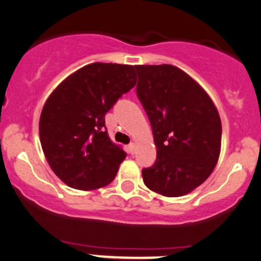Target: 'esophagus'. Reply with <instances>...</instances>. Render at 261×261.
Returning <instances> with one entry per match:
<instances>
[{"instance_id":"1","label":"esophagus","mask_w":261,"mask_h":261,"mask_svg":"<svg viewBox=\"0 0 261 261\" xmlns=\"http://www.w3.org/2000/svg\"><path fill=\"white\" fill-rule=\"evenodd\" d=\"M127 150H128V153H130V154H134V153H135V143L128 144Z\"/></svg>"}]
</instances>
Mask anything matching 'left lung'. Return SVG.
Returning a JSON list of instances; mask_svg holds the SVG:
<instances>
[{
  "label": "left lung",
  "mask_w": 261,
  "mask_h": 261,
  "mask_svg": "<svg viewBox=\"0 0 261 261\" xmlns=\"http://www.w3.org/2000/svg\"><path fill=\"white\" fill-rule=\"evenodd\" d=\"M136 93L148 115L156 159L142 169L149 190L180 197L202 185L220 154L221 120L192 77L174 65H135Z\"/></svg>",
  "instance_id": "1"
}]
</instances>
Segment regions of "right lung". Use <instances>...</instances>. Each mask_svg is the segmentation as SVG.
Instances as JSON below:
<instances>
[{
	"instance_id": "obj_1",
	"label": "right lung",
	"mask_w": 261,
	"mask_h": 261,
	"mask_svg": "<svg viewBox=\"0 0 261 261\" xmlns=\"http://www.w3.org/2000/svg\"><path fill=\"white\" fill-rule=\"evenodd\" d=\"M136 85L133 65L92 63L51 93L40 118V141L49 166L75 190L105 187L126 153L109 139L105 117Z\"/></svg>"
}]
</instances>
